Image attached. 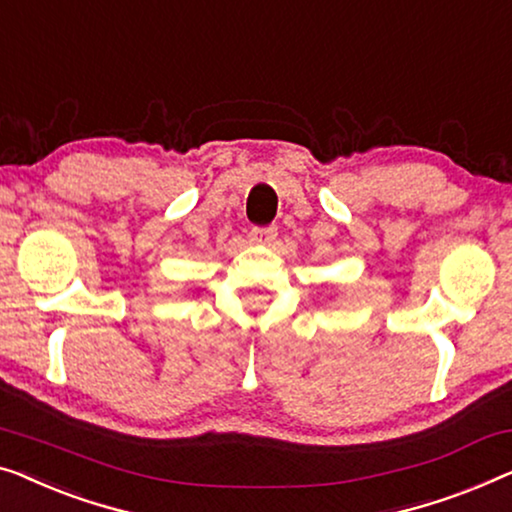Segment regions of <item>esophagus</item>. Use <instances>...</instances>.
Returning <instances> with one entry per match:
<instances>
[{
    "mask_svg": "<svg viewBox=\"0 0 512 512\" xmlns=\"http://www.w3.org/2000/svg\"><path fill=\"white\" fill-rule=\"evenodd\" d=\"M251 242L256 244H270L274 238H277V228L270 226V228H251L249 233Z\"/></svg>",
    "mask_w": 512,
    "mask_h": 512,
    "instance_id": "obj_1",
    "label": "esophagus"
}]
</instances>
